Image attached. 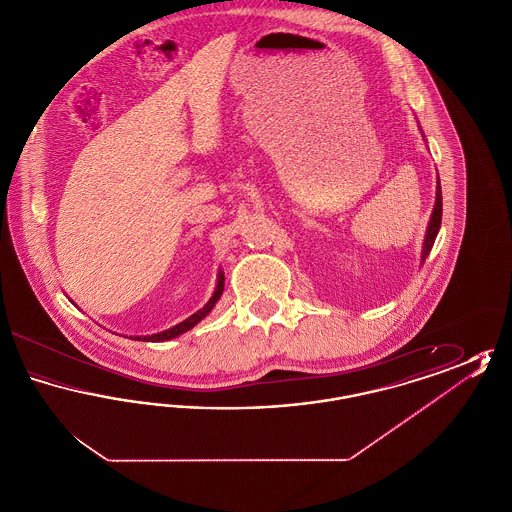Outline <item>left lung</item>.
Wrapping results in <instances>:
<instances>
[{
  "mask_svg": "<svg viewBox=\"0 0 512 512\" xmlns=\"http://www.w3.org/2000/svg\"><path fill=\"white\" fill-rule=\"evenodd\" d=\"M441 213H443V209H441V186H439L438 180V190H436V205H434V213H432V219H430V224H428L426 240H424V249H422V263L426 261V257L430 255V251H432V247H434V242H436L439 226H441Z\"/></svg>",
  "mask_w": 512,
  "mask_h": 512,
  "instance_id": "1",
  "label": "left lung"
}]
</instances>
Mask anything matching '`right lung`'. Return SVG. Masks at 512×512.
Instances as JSON below:
<instances>
[{
  "mask_svg": "<svg viewBox=\"0 0 512 512\" xmlns=\"http://www.w3.org/2000/svg\"><path fill=\"white\" fill-rule=\"evenodd\" d=\"M222 290H224V276H222V272H219V282H217V290L213 293V297L209 299V303L201 309V311H197L195 315H192L190 318H186L184 322H180V324H176V326H172L169 330H165V332H159V334H153V336H138V340L142 341H167L172 340V338H176V336H180V334H184V332H188V330H192L195 324L201 320V318L207 317L209 313H211V309L215 307V303L219 301L220 295H222Z\"/></svg>",
  "mask_w": 512,
  "mask_h": 512,
  "instance_id": "1",
  "label": "right lung"
}]
</instances>
